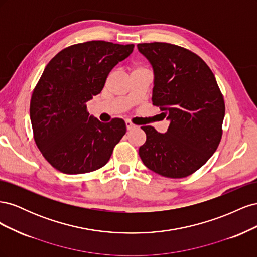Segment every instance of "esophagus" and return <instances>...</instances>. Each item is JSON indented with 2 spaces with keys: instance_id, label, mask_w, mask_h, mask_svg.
<instances>
[{
  "instance_id": "34e87169",
  "label": "esophagus",
  "mask_w": 257,
  "mask_h": 257,
  "mask_svg": "<svg viewBox=\"0 0 257 257\" xmlns=\"http://www.w3.org/2000/svg\"><path fill=\"white\" fill-rule=\"evenodd\" d=\"M125 124H126V128H127L128 131H132V130H134V128L137 127V126L135 125V124H133V123H132V122L128 121V120L125 121Z\"/></svg>"
}]
</instances>
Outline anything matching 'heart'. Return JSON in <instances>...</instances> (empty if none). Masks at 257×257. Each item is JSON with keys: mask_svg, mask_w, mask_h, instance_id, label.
I'll return each instance as SVG.
<instances>
[{"mask_svg": "<svg viewBox=\"0 0 257 257\" xmlns=\"http://www.w3.org/2000/svg\"><path fill=\"white\" fill-rule=\"evenodd\" d=\"M148 71H149V69H148L147 67H145L143 65H138V64L132 67V74L138 73V72H148Z\"/></svg>", "mask_w": 257, "mask_h": 257, "instance_id": "1", "label": "heart"}]
</instances>
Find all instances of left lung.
<instances>
[{
    "label": "left lung",
    "instance_id": "8db88e82",
    "mask_svg": "<svg viewBox=\"0 0 257 257\" xmlns=\"http://www.w3.org/2000/svg\"><path fill=\"white\" fill-rule=\"evenodd\" d=\"M137 47L153 66L152 104L170 120L165 134L142 126L147 138L139 157L155 174L185 178L205 165L220 145L223 94L212 71L196 53L160 42Z\"/></svg>",
    "mask_w": 257,
    "mask_h": 257
}]
</instances>
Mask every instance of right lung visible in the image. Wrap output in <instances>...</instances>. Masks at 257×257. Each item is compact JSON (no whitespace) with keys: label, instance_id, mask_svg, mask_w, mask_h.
Wrapping results in <instances>:
<instances>
[{"label":"right lung","instance_id":"obj_1","mask_svg":"<svg viewBox=\"0 0 257 257\" xmlns=\"http://www.w3.org/2000/svg\"><path fill=\"white\" fill-rule=\"evenodd\" d=\"M133 49V44L79 43L61 50L45 67L31 97L30 118L37 148L59 172L78 175L102 168L126 133L122 119H93L87 103Z\"/></svg>","mask_w":257,"mask_h":257}]
</instances>
